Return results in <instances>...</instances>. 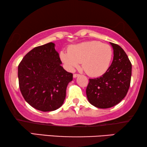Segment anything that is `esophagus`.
<instances>
[{
    "mask_svg": "<svg viewBox=\"0 0 147 147\" xmlns=\"http://www.w3.org/2000/svg\"><path fill=\"white\" fill-rule=\"evenodd\" d=\"M80 74H74V78H76L78 77V76H79Z\"/></svg>",
    "mask_w": 147,
    "mask_h": 147,
    "instance_id": "obj_1",
    "label": "esophagus"
}]
</instances>
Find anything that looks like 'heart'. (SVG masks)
Here are the masks:
<instances>
[{
	"label": "heart",
	"mask_w": 147,
	"mask_h": 147,
	"mask_svg": "<svg viewBox=\"0 0 147 147\" xmlns=\"http://www.w3.org/2000/svg\"><path fill=\"white\" fill-rule=\"evenodd\" d=\"M113 51L109 45L98 41H86L69 47L68 51H61V61L71 70L82 63L86 74L98 77L106 73L111 63Z\"/></svg>",
	"instance_id": "obj_1"
}]
</instances>
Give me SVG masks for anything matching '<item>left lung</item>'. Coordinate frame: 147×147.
Masks as SVG:
<instances>
[{
	"label": "left lung",
	"instance_id": "8db88e82",
	"mask_svg": "<svg viewBox=\"0 0 147 147\" xmlns=\"http://www.w3.org/2000/svg\"><path fill=\"white\" fill-rule=\"evenodd\" d=\"M114 50L113 61L107 71L99 78L89 79L86 95L92 105L108 108L125 97L129 89L132 64L123 49L110 43Z\"/></svg>",
	"mask_w": 147,
	"mask_h": 147
}]
</instances>
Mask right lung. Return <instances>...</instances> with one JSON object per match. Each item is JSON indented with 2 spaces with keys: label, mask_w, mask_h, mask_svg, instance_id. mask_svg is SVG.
<instances>
[{
  "label": "right lung",
  "mask_w": 147,
  "mask_h": 147,
  "mask_svg": "<svg viewBox=\"0 0 147 147\" xmlns=\"http://www.w3.org/2000/svg\"><path fill=\"white\" fill-rule=\"evenodd\" d=\"M55 44L48 43L33 48L18 66L21 92L29 105L38 110L50 112L63 104L66 88L73 74L61 65Z\"/></svg>",
  "instance_id": "1"
}]
</instances>
